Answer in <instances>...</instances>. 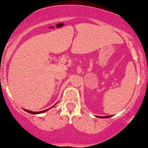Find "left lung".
Wrapping results in <instances>:
<instances>
[{"label":"left lung","mask_w":148,"mask_h":148,"mask_svg":"<svg viewBox=\"0 0 148 148\" xmlns=\"http://www.w3.org/2000/svg\"><path fill=\"white\" fill-rule=\"evenodd\" d=\"M112 116V115H110V116H97L98 118H102V119H105V118H109V117Z\"/></svg>","instance_id":"obj_1"}]
</instances>
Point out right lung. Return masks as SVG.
<instances>
[{"instance_id":"1","label":"right lung","mask_w":148,"mask_h":148,"mask_svg":"<svg viewBox=\"0 0 148 148\" xmlns=\"http://www.w3.org/2000/svg\"><path fill=\"white\" fill-rule=\"evenodd\" d=\"M55 105V104H54ZM53 106H52V107H53ZM51 107V108H52ZM50 108H48V109H46V110H42V111H39V112H33V111H30V110H26V109H23L25 111H26V112H29V113H30V114H40V113H43V112H46V110H49Z\"/></svg>"}]
</instances>
